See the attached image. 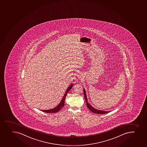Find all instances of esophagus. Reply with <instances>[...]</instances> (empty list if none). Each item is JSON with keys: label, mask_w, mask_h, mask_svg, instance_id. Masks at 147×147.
Returning <instances> with one entry per match:
<instances>
[{"label": "esophagus", "mask_w": 147, "mask_h": 147, "mask_svg": "<svg viewBox=\"0 0 147 147\" xmlns=\"http://www.w3.org/2000/svg\"><path fill=\"white\" fill-rule=\"evenodd\" d=\"M80 80H82V77H80Z\"/></svg>", "instance_id": "34e87169"}]
</instances>
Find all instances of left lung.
Here are the masks:
<instances>
[{
  "mask_svg": "<svg viewBox=\"0 0 147 147\" xmlns=\"http://www.w3.org/2000/svg\"><path fill=\"white\" fill-rule=\"evenodd\" d=\"M83 92H84V98H85V101L86 102V105L87 108L90 109V111H91L93 113H94L95 114H106L110 111H99L97 109H96L94 108H93L92 106H91V105H90L89 103H88L87 101V98L86 94V92H85V90L83 89Z\"/></svg>",
  "mask_w": 147,
  "mask_h": 147,
  "instance_id": "1",
  "label": "left lung"
}]
</instances>
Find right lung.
I'll use <instances>...</instances> for the list:
<instances>
[{
	"label": "right lung",
	"mask_w": 147,
	"mask_h": 147,
	"mask_svg": "<svg viewBox=\"0 0 147 147\" xmlns=\"http://www.w3.org/2000/svg\"><path fill=\"white\" fill-rule=\"evenodd\" d=\"M73 85V84H71V85H70L69 87L67 89V91L65 92V94H64V96L63 97L61 101L60 104L56 107V108L52 109H50V110H46V111H42L41 110V111H42L43 112H46V113H55V112H58V111H60L65 105V97L67 96V92L71 90V88L72 87Z\"/></svg>",
	"instance_id": "obj_1"
}]
</instances>
